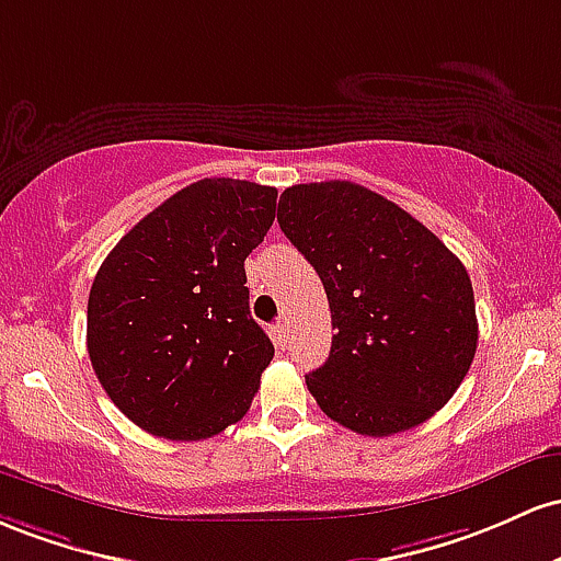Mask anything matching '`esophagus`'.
Masks as SVG:
<instances>
[{"mask_svg": "<svg viewBox=\"0 0 561 561\" xmlns=\"http://www.w3.org/2000/svg\"><path fill=\"white\" fill-rule=\"evenodd\" d=\"M273 339H275V344H278V347H286V342H288L286 320H278V323L273 325Z\"/></svg>", "mask_w": 561, "mask_h": 561, "instance_id": "34e87169", "label": "esophagus"}]
</instances>
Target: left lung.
I'll return each instance as SVG.
<instances>
[{"label": "left lung", "mask_w": 561, "mask_h": 561, "mask_svg": "<svg viewBox=\"0 0 561 561\" xmlns=\"http://www.w3.org/2000/svg\"><path fill=\"white\" fill-rule=\"evenodd\" d=\"M278 225L323 280L336 329L329 360L305 376L320 411L365 437L424 424L461 387L480 339L461 260L344 180L286 187Z\"/></svg>", "instance_id": "obj_1"}]
</instances>
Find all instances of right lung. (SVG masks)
Here are the masks:
<instances>
[{"mask_svg": "<svg viewBox=\"0 0 561 561\" xmlns=\"http://www.w3.org/2000/svg\"><path fill=\"white\" fill-rule=\"evenodd\" d=\"M278 191L206 178L131 228L100 264L87 350L113 405L156 437L206 439L243 419L275 347L249 312L243 262Z\"/></svg>", "mask_w": 561, "mask_h": 561, "instance_id": "right-lung-1", "label": "right lung"}]
</instances>
